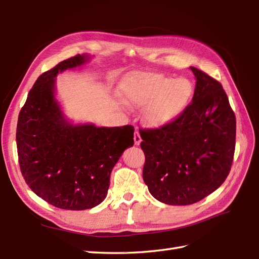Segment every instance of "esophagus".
Here are the masks:
<instances>
[{"mask_svg": "<svg viewBox=\"0 0 259 259\" xmlns=\"http://www.w3.org/2000/svg\"><path fill=\"white\" fill-rule=\"evenodd\" d=\"M134 143L136 146H138L140 143H142V137H140V134L138 131H135V133H134Z\"/></svg>", "mask_w": 259, "mask_h": 259, "instance_id": "34e87169", "label": "esophagus"}]
</instances>
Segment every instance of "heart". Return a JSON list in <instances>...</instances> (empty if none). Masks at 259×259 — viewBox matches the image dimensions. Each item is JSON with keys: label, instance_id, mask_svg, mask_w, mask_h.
Returning <instances> with one entry per match:
<instances>
[{"label": "heart", "instance_id": "heart-1", "mask_svg": "<svg viewBox=\"0 0 259 259\" xmlns=\"http://www.w3.org/2000/svg\"><path fill=\"white\" fill-rule=\"evenodd\" d=\"M122 93L130 105L146 107L143 117L148 126L161 127L173 122L185 110L192 97L193 88L187 79L139 73L124 81Z\"/></svg>", "mask_w": 259, "mask_h": 259}]
</instances>
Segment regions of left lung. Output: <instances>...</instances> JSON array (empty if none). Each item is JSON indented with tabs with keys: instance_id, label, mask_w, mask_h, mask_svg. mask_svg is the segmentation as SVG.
<instances>
[{
	"instance_id": "1",
	"label": "left lung",
	"mask_w": 259,
	"mask_h": 259,
	"mask_svg": "<svg viewBox=\"0 0 259 259\" xmlns=\"http://www.w3.org/2000/svg\"><path fill=\"white\" fill-rule=\"evenodd\" d=\"M192 103L159 128H140L144 182L169 205L197 203L221 187L231 169L236 115L222 84L198 68Z\"/></svg>"
}]
</instances>
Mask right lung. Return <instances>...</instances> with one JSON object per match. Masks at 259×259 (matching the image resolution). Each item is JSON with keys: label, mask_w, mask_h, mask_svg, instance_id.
I'll use <instances>...</instances> for the list:
<instances>
[{"label": "right lung", "mask_w": 259, "mask_h": 259, "mask_svg": "<svg viewBox=\"0 0 259 259\" xmlns=\"http://www.w3.org/2000/svg\"><path fill=\"white\" fill-rule=\"evenodd\" d=\"M88 55L59 62L38 76L18 116L16 142L21 174L36 195L62 209L83 210L104 201L110 174L134 127L72 125L55 99V77L83 65Z\"/></svg>", "instance_id": "right-lung-1"}]
</instances>
